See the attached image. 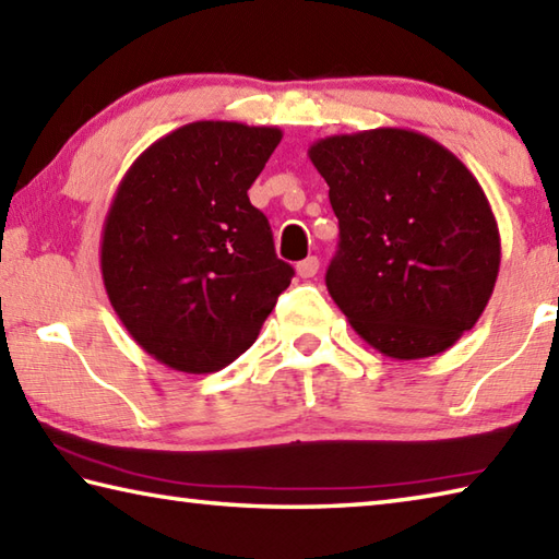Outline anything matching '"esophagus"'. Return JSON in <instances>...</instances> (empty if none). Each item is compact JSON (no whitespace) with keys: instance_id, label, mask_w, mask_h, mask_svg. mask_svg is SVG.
<instances>
[{"instance_id":"34e87169","label":"esophagus","mask_w":559,"mask_h":559,"mask_svg":"<svg viewBox=\"0 0 559 559\" xmlns=\"http://www.w3.org/2000/svg\"><path fill=\"white\" fill-rule=\"evenodd\" d=\"M318 269H320V259L318 257H308V259H302L298 266H296V271H298V276L300 278H312L314 273H318Z\"/></svg>"}]
</instances>
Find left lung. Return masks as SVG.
Segmentation results:
<instances>
[{
    "label": "left lung",
    "mask_w": 559,
    "mask_h": 559,
    "mask_svg": "<svg viewBox=\"0 0 559 559\" xmlns=\"http://www.w3.org/2000/svg\"><path fill=\"white\" fill-rule=\"evenodd\" d=\"M308 156L340 219L324 283L354 332L391 359L450 349L499 276V225L479 180L435 139L399 127L324 136Z\"/></svg>",
    "instance_id": "1"
}]
</instances>
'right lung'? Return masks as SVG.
<instances>
[{
	"mask_svg": "<svg viewBox=\"0 0 559 559\" xmlns=\"http://www.w3.org/2000/svg\"><path fill=\"white\" fill-rule=\"evenodd\" d=\"M278 127L192 121L121 178L99 245L111 308L141 349L186 373L229 367L259 337L293 269L247 190Z\"/></svg>",
	"mask_w": 559,
	"mask_h": 559,
	"instance_id": "right-lung-1",
	"label": "right lung"
}]
</instances>
